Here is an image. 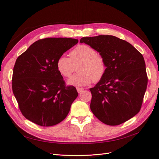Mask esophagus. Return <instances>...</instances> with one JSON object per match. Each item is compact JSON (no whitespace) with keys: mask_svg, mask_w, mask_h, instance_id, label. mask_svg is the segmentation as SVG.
<instances>
[{"mask_svg":"<svg viewBox=\"0 0 159 159\" xmlns=\"http://www.w3.org/2000/svg\"><path fill=\"white\" fill-rule=\"evenodd\" d=\"M77 89V91H78V92L80 93H81V91H84V88H76Z\"/></svg>","mask_w":159,"mask_h":159,"instance_id":"obj_1","label":"esophagus"}]
</instances>
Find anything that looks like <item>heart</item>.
Returning <instances> with one entry per match:
<instances>
[{"label": "heart", "instance_id": "1", "mask_svg": "<svg viewBox=\"0 0 159 159\" xmlns=\"http://www.w3.org/2000/svg\"><path fill=\"white\" fill-rule=\"evenodd\" d=\"M78 66V74L68 80V84L76 87H82L98 82L102 80L107 70V64L104 57L98 54L93 48L87 44H80L72 50L70 57L60 56L56 61L57 70L60 74L69 78Z\"/></svg>", "mask_w": 159, "mask_h": 159}]
</instances>
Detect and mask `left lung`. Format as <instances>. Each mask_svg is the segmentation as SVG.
<instances>
[{
    "label": "left lung",
    "mask_w": 159,
    "mask_h": 159,
    "mask_svg": "<svg viewBox=\"0 0 159 159\" xmlns=\"http://www.w3.org/2000/svg\"><path fill=\"white\" fill-rule=\"evenodd\" d=\"M106 61L103 78L90 88V109L99 121L118 125L140 111L148 78L143 55L125 40L110 35L83 37Z\"/></svg>",
    "instance_id": "left-lung-1"
}]
</instances>
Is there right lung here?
<instances>
[{"instance_id":"add662e5","label":"right lung","mask_w":159,"mask_h":159,"mask_svg":"<svg viewBox=\"0 0 159 159\" xmlns=\"http://www.w3.org/2000/svg\"><path fill=\"white\" fill-rule=\"evenodd\" d=\"M78 40L48 38L35 42L18 57L13 69L12 91L22 114L38 125L50 127L67 117L78 93L66 86L56 61Z\"/></svg>"}]
</instances>
